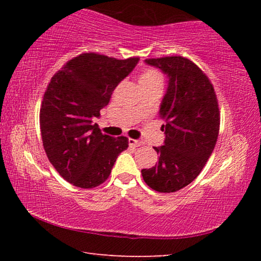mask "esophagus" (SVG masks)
<instances>
[{
	"label": "esophagus",
	"instance_id": "1",
	"mask_svg": "<svg viewBox=\"0 0 261 261\" xmlns=\"http://www.w3.org/2000/svg\"><path fill=\"white\" fill-rule=\"evenodd\" d=\"M129 145H130V146H132V147H139L140 145H143V141H140L138 139L130 138L129 139Z\"/></svg>",
	"mask_w": 261,
	"mask_h": 261
}]
</instances>
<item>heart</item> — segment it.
Here are the masks:
<instances>
[{
    "label": "heart",
    "instance_id": "obj_1",
    "mask_svg": "<svg viewBox=\"0 0 261 261\" xmlns=\"http://www.w3.org/2000/svg\"><path fill=\"white\" fill-rule=\"evenodd\" d=\"M162 82L163 77L161 72L155 69H146L139 77L140 86L153 85V84H160V85H162Z\"/></svg>",
    "mask_w": 261,
    "mask_h": 261
}]
</instances>
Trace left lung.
I'll use <instances>...</instances> for the list:
<instances>
[{
    "mask_svg": "<svg viewBox=\"0 0 261 261\" xmlns=\"http://www.w3.org/2000/svg\"><path fill=\"white\" fill-rule=\"evenodd\" d=\"M145 63L167 74L168 88L160 106L165 143L154 147L159 161L141 170L149 188L175 192L200 174L215 147L220 130L218 98L208 77L189 59L167 56Z\"/></svg>",
    "mask_w": 261,
    "mask_h": 261,
    "instance_id": "8db88e82",
    "label": "left lung"
}]
</instances>
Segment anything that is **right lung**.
Returning a JSON list of instances; mask_svg holds the SVG:
<instances>
[{
	"label": "right lung",
	"instance_id": "obj_1",
	"mask_svg": "<svg viewBox=\"0 0 261 261\" xmlns=\"http://www.w3.org/2000/svg\"><path fill=\"white\" fill-rule=\"evenodd\" d=\"M138 61L84 53L68 61L48 84L40 108L43 148L57 173L74 187L102 184L129 146L126 137L103 135L92 120L100 117L115 87Z\"/></svg>",
	"mask_w": 261,
	"mask_h": 261
}]
</instances>
